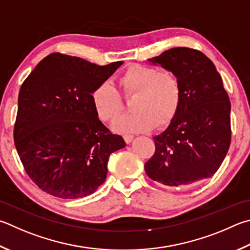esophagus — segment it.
<instances>
[{
	"label": "esophagus",
	"instance_id": "obj_1",
	"mask_svg": "<svg viewBox=\"0 0 250 250\" xmlns=\"http://www.w3.org/2000/svg\"><path fill=\"white\" fill-rule=\"evenodd\" d=\"M133 135H131V134H125L124 135V140L125 141V143H131V142H132V140H133Z\"/></svg>",
	"mask_w": 250,
	"mask_h": 250
}]
</instances>
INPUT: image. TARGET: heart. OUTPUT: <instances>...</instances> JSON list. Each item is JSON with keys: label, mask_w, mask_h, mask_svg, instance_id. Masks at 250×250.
Returning a JSON list of instances; mask_svg holds the SVG:
<instances>
[{"label": "heart", "mask_w": 250, "mask_h": 250, "mask_svg": "<svg viewBox=\"0 0 250 250\" xmlns=\"http://www.w3.org/2000/svg\"><path fill=\"white\" fill-rule=\"evenodd\" d=\"M122 96L133 97V113L118 119L113 129L120 133L146 132L154 126L162 128L174 119L180 105L181 86L170 72L156 67L131 64L118 78ZM92 104L103 122H112L124 109L118 90L109 83L99 84L92 93Z\"/></svg>", "instance_id": "1"}]
</instances>
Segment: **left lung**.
<instances>
[{
	"label": "left lung",
	"mask_w": 250,
	"mask_h": 250,
	"mask_svg": "<svg viewBox=\"0 0 250 250\" xmlns=\"http://www.w3.org/2000/svg\"><path fill=\"white\" fill-rule=\"evenodd\" d=\"M147 61L178 79L181 99L167 129L153 138L155 153L145 171L169 187L210 178L230 144V103L221 75L206 54L190 48H172Z\"/></svg>",
	"instance_id": "obj_1"
}]
</instances>
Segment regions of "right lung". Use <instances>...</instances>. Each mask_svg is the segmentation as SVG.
Segmentation results:
<instances>
[{"mask_svg":"<svg viewBox=\"0 0 250 250\" xmlns=\"http://www.w3.org/2000/svg\"><path fill=\"white\" fill-rule=\"evenodd\" d=\"M122 61L97 65L51 53L22 83L14 141L30 179L62 199L94 193L107 177L110 154L125 146L98 119L92 93Z\"/></svg>","mask_w":250,"mask_h":250,"instance_id":"right-lung-1","label":"right lung"}]
</instances>
